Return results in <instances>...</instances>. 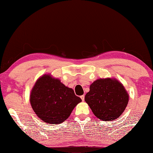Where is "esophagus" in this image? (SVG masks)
<instances>
[{"label": "esophagus", "instance_id": "1", "mask_svg": "<svg viewBox=\"0 0 153 153\" xmlns=\"http://www.w3.org/2000/svg\"><path fill=\"white\" fill-rule=\"evenodd\" d=\"M80 98H81V99H82V100L84 101V95H83V96H80Z\"/></svg>", "mask_w": 153, "mask_h": 153}]
</instances>
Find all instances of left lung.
<instances>
[{
	"label": "left lung",
	"mask_w": 153,
	"mask_h": 153,
	"mask_svg": "<svg viewBox=\"0 0 153 153\" xmlns=\"http://www.w3.org/2000/svg\"><path fill=\"white\" fill-rule=\"evenodd\" d=\"M95 116L103 121L117 119L123 113L129 94L123 84L114 78L95 80L84 98Z\"/></svg>",
	"instance_id": "8db88e82"
}]
</instances>
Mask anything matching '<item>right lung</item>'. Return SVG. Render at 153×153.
Masks as SVG:
<instances>
[{
  "label": "right lung",
  "instance_id": "add662e5",
  "mask_svg": "<svg viewBox=\"0 0 153 153\" xmlns=\"http://www.w3.org/2000/svg\"><path fill=\"white\" fill-rule=\"evenodd\" d=\"M29 100L37 117L50 124L62 123L82 101L72 88L50 74H43L37 79L30 91Z\"/></svg>",
  "mask_w": 153,
  "mask_h": 153
}]
</instances>
